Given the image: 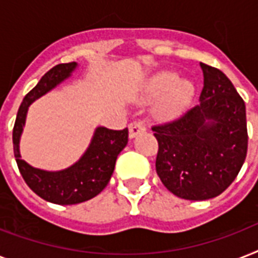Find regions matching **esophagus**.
I'll use <instances>...</instances> for the list:
<instances>
[{
	"label": "esophagus",
	"instance_id": "esophagus-1",
	"mask_svg": "<svg viewBox=\"0 0 258 258\" xmlns=\"http://www.w3.org/2000/svg\"><path fill=\"white\" fill-rule=\"evenodd\" d=\"M145 130H146V125L143 124V121H139V120L133 121V123H131V124L128 125V135H130V138L133 139V138L137 137L138 134L143 133Z\"/></svg>",
	"mask_w": 258,
	"mask_h": 258
}]
</instances>
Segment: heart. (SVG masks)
I'll return each mask as SVG.
<instances>
[{
  "mask_svg": "<svg viewBox=\"0 0 258 258\" xmlns=\"http://www.w3.org/2000/svg\"><path fill=\"white\" fill-rule=\"evenodd\" d=\"M196 93V86L190 79H180L175 71H159L150 78L143 91V99L160 97L154 112L162 120L179 117L190 107Z\"/></svg>",
  "mask_w": 258,
  "mask_h": 258,
  "instance_id": "1",
  "label": "heart"
}]
</instances>
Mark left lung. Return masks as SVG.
Listing matches in <instances>:
<instances>
[{
  "mask_svg": "<svg viewBox=\"0 0 258 258\" xmlns=\"http://www.w3.org/2000/svg\"><path fill=\"white\" fill-rule=\"evenodd\" d=\"M200 104L178 120L154 125L159 150L157 174L169 191L190 201L220 196L232 184L248 151L246 111L232 82L217 68L200 64Z\"/></svg>",
  "mask_w": 258,
  "mask_h": 258,
  "instance_id": "left-lung-1",
  "label": "left lung"
}]
</instances>
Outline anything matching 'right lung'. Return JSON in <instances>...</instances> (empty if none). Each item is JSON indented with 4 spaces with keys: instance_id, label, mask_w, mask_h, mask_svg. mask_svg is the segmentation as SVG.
I'll use <instances>...</instances> for the list:
<instances>
[{
    "instance_id": "add662e5",
    "label": "right lung",
    "mask_w": 258,
    "mask_h": 258,
    "mask_svg": "<svg viewBox=\"0 0 258 258\" xmlns=\"http://www.w3.org/2000/svg\"><path fill=\"white\" fill-rule=\"evenodd\" d=\"M78 62L58 64L46 72L37 86L26 93L13 128V150L18 170L26 184L42 200L57 205H75L96 197L108 184L117 155L127 146L128 130H108L96 127L92 139L82 157L74 165L58 171H48L30 166L21 159L20 139L25 127L29 105L50 92L72 76Z\"/></svg>"
}]
</instances>
